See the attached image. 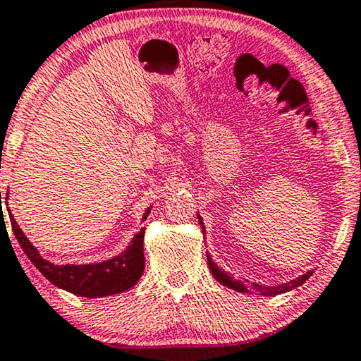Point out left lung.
I'll return each instance as SVG.
<instances>
[{
    "instance_id": "left-lung-1",
    "label": "left lung",
    "mask_w": 361,
    "mask_h": 361,
    "mask_svg": "<svg viewBox=\"0 0 361 361\" xmlns=\"http://www.w3.org/2000/svg\"><path fill=\"white\" fill-rule=\"evenodd\" d=\"M198 221H200V225H202L203 233H207V231H204V223H203L202 216H200V214H198ZM207 259H208V268H209V271H212V275L214 276V280L220 281L223 286H228V288H231V290H235V291H240V293H250V295H259V296H275V295H280V293H286V291L293 290V288H296V286H302L303 283L307 281L308 278L312 276V273H313V270H310V271L305 273V275L295 278V280L281 283V285H276V286L259 285V283H252V285H245L243 281L235 280L233 276L228 275L226 271H223L221 268L213 262L212 257H209V253H207Z\"/></svg>"
}]
</instances>
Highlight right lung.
I'll use <instances>...</instances> for the list:
<instances>
[{
	"label": "right lung",
	"mask_w": 361,
	"mask_h": 361,
	"mask_svg": "<svg viewBox=\"0 0 361 361\" xmlns=\"http://www.w3.org/2000/svg\"><path fill=\"white\" fill-rule=\"evenodd\" d=\"M149 209L152 208L145 212L143 221L147 220ZM8 214H10L13 233H15L18 243L21 245L23 252L33 262L41 275L48 278L58 288L70 291L73 295L86 296V298H102V296L123 293V291L130 290L143 275L145 228H141L133 236L125 252L115 258L88 264H54L41 257L36 246L26 238L10 208H8Z\"/></svg>",
	"instance_id": "add662e5"
}]
</instances>
